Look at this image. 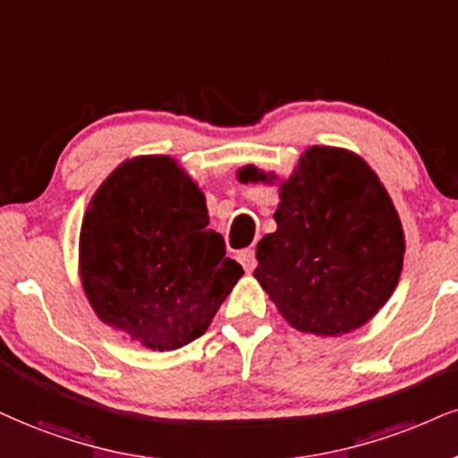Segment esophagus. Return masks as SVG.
Listing matches in <instances>:
<instances>
[{
    "label": "esophagus",
    "mask_w": 458,
    "mask_h": 458,
    "mask_svg": "<svg viewBox=\"0 0 458 458\" xmlns=\"http://www.w3.org/2000/svg\"><path fill=\"white\" fill-rule=\"evenodd\" d=\"M238 261L242 263V267H244V272L250 274L252 269H255V265H257L255 250H252V248H244V250H242L238 255Z\"/></svg>",
    "instance_id": "esophagus-1"
}]
</instances>
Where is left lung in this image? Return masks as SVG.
I'll list each match as a JSON object with an SVG mask.
<instances>
[{"instance_id": "left-lung-1", "label": "left lung", "mask_w": 458, "mask_h": 458, "mask_svg": "<svg viewBox=\"0 0 458 458\" xmlns=\"http://www.w3.org/2000/svg\"><path fill=\"white\" fill-rule=\"evenodd\" d=\"M240 182L278 180L246 165ZM278 229L257 244L255 278L297 331L335 337L363 327L397 286L405 240L385 184L359 155L310 146L280 182Z\"/></svg>"}]
</instances>
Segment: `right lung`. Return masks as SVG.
<instances>
[{"instance_id": "add662e5", "label": "right lung", "mask_w": 458, "mask_h": 458, "mask_svg": "<svg viewBox=\"0 0 458 458\" xmlns=\"http://www.w3.org/2000/svg\"><path fill=\"white\" fill-rule=\"evenodd\" d=\"M208 223L206 197L176 159L123 161L91 197L78 248L101 323L161 352L203 335L244 274Z\"/></svg>"}]
</instances>
